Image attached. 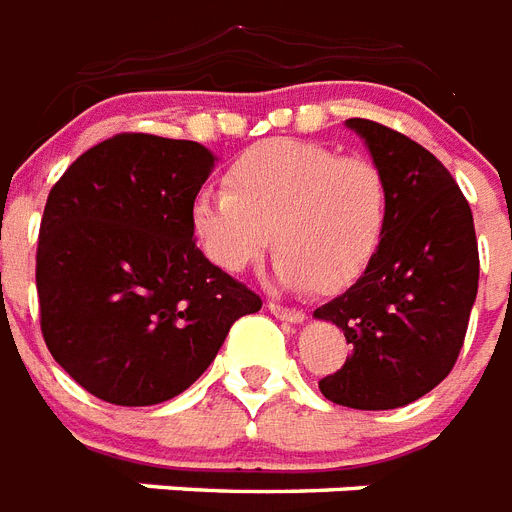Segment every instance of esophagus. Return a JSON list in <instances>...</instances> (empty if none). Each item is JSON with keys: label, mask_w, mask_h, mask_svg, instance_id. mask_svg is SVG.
Here are the masks:
<instances>
[{"label": "esophagus", "mask_w": 512, "mask_h": 512, "mask_svg": "<svg viewBox=\"0 0 512 512\" xmlns=\"http://www.w3.org/2000/svg\"><path fill=\"white\" fill-rule=\"evenodd\" d=\"M268 311H271L276 319L289 321V324H303V321L308 319L303 311H295V308H284V305H279V303H268Z\"/></svg>", "instance_id": "obj_1"}]
</instances>
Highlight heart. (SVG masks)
Listing matches in <instances>:
<instances>
[{
    "label": "heart",
    "mask_w": 512,
    "mask_h": 512,
    "mask_svg": "<svg viewBox=\"0 0 512 512\" xmlns=\"http://www.w3.org/2000/svg\"><path fill=\"white\" fill-rule=\"evenodd\" d=\"M228 191H201L191 228L209 263L244 273L271 247L281 287L345 292L377 260L390 223L382 170L305 140H265L236 156Z\"/></svg>",
    "instance_id": "obj_1"
}]
</instances>
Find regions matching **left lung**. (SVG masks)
Returning <instances> with one entry per match:
<instances>
[{
  "instance_id": "left-lung-1",
  "label": "left lung",
  "mask_w": 512,
  "mask_h": 512,
  "mask_svg": "<svg viewBox=\"0 0 512 512\" xmlns=\"http://www.w3.org/2000/svg\"><path fill=\"white\" fill-rule=\"evenodd\" d=\"M388 180L390 223L372 268L313 319L332 321L350 353L321 393L350 409H398L452 372L478 292L473 212L444 164L401 132L348 119Z\"/></svg>"
}]
</instances>
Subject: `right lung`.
<instances>
[{"label":"right lung","mask_w":512,"mask_h":512,"mask_svg":"<svg viewBox=\"0 0 512 512\" xmlns=\"http://www.w3.org/2000/svg\"><path fill=\"white\" fill-rule=\"evenodd\" d=\"M215 162L193 140L116 135L47 196L36 252L44 342L108 404L180 396L233 321L263 305L193 241L191 204Z\"/></svg>","instance_id":"obj_1"}]
</instances>
